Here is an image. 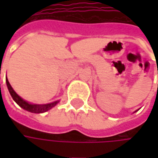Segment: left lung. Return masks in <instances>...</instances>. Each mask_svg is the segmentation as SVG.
Returning a JSON list of instances; mask_svg holds the SVG:
<instances>
[{"label": "left lung", "instance_id": "1", "mask_svg": "<svg viewBox=\"0 0 158 158\" xmlns=\"http://www.w3.org/2000/svg\"><path fill=\"white\" fill-rule=\"evenodd\" d=\"M135 112H136V111H135Z\"/></svg>", "mask_w": 158, "mask_h": 158}]
</instances>
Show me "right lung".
Masks as SVG:
<instances>
[{"label":"right lung","instance_id":"right-lung-1","mask_svg":"<svg viewBox=\"0 0 158 158\" xmlns=\"http://www.w3.org/2000/svg\"><path fill=\"white\" fill-rule=\"evenodd\" d=\"M6 83H7V87H8V89H9V93L11 95L13 100L15 101V103L20 106V107H22L23 109L26 110L28 112H32V113H43V112H46L47 111H49L50 109H52V107H54L60 102L59 100L54 101V102L49 103V104H46V105L31 104V103H30L28 101L23 99L19 95L16 94V92L11 87V85L9 83L8 78L6 79Z\"/></svg>","mask_w":158,"mask_h":158}]
</instances>
